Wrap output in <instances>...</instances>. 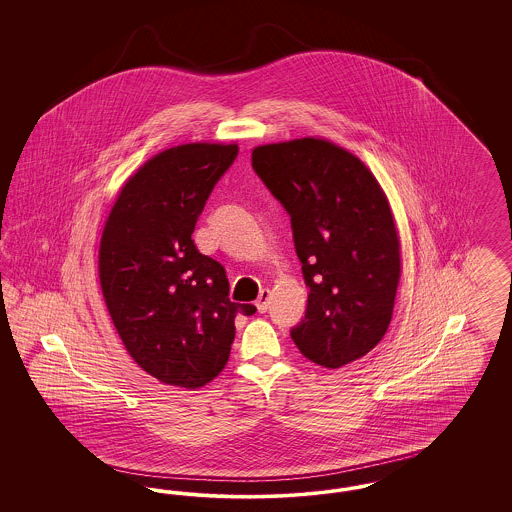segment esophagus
Returning a JSON list of instances; mask_svg holds the SVG:
<instances>
[{
	"instance_id": "1",
	"label": "esophagus",
	"mask_w": 512,
	"mask_h": 512,
	"mask_svg": "<svg viewBox=\"0 0 512 512\" xmlns=\"http://www.w3.org/2000/svg\"><path fill=\"white\" fill-rule=\"evenodd\" d=\"M268 303H270V290H263L259 293V299H257V311L259 313H267Z\"/></svg>"
}]
</instances>
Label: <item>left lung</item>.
<instances>
[{
	"label": "left lung",
	"mask_w": 512,
	"mask_h": 512,
	"mask_svg": "<svg viewBox=\"0 0 512 512\" xmlns=\"http://www.w3.org/2000/svg\"><path fill=\"white\" fill-rule=\"evenodd\" d=\"M251 165L292 220L309 288L297 349L324 368L365 357L390 326L401 276L386 194L359 157L318 138L255 147Z\"/></svg>",
	"instance_id": "left-lung-1"
}]
</instances>
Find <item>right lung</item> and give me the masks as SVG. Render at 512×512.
Returning a JSON list of instances; mask_svg holds the SVG:
<instances>
[{"label":"right lung","instance_id":"1","mask_svg":"<svg viewBox=\"0 0 512 512\" xmlns=\"http://www.w3.org/2000/svg\"><path fill=\"white\" fill-rule=\"evenodd\" d=\"M238 146L171 147L121 190L99 244V282L130 357L163 384L201 388L219 376L238 309L220 263L192 234Z\"/></svg>","mask_w":512,"mask_h":512}]
</instances>
